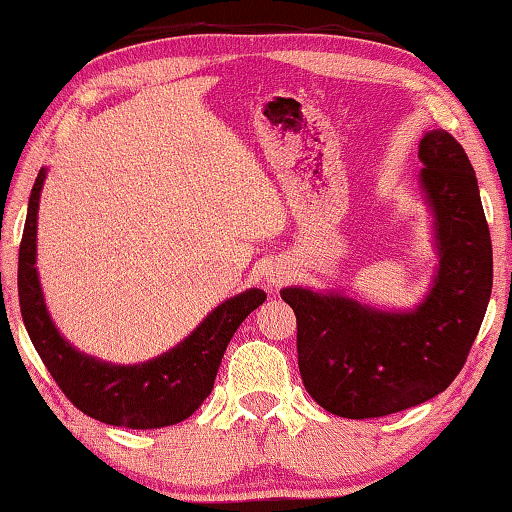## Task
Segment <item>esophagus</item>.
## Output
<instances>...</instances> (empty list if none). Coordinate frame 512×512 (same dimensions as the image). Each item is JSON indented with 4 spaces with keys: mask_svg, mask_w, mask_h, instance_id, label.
<instances>
[{
    "mask_svg": "<svg viewBox=\"0 0 512 512\" xmlns=\"http://www.w3.org/2000/svg\"><path fill=\"white\" fill-rule=\"evenodd\" d=\"M289 278H291V271L282 264H271L269 269H266V282H269L271 287H280L282 282H287Z\"/></svg>",
    "mask_w": 512,
    "mask_h": 512,
    "instance_id": "obj_1",
    "label": "esophagus"
}]
</instances>
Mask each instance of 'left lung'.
Wrapping results in <instances>:
<instances>
[{
    "mask_svg": "<svg viewBox=\"0 0 512 512\" xmlns=\"http://www.w3.org/2000/svg\"><path fill=\"white\" fill-rule=\"evenodd\" d=\"M417 180L437 264L410 310H383L344 289L285 287L298 323V369L312 399L346 419L385 417L433 399L458 376L492 294V241L472 164L444 129L419 141Z\"/></svg>",
    "mask_w": 512,
    "mask_h": 512,
    "instance_id": "obj_1",
    "label": "left lung"
}]
</instances>
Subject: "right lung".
<instances>
[{"label":"right lung","mask_w":512,"mask_h":512,"mask_svg":"<svg viewBox=\"0 0 512 512\" xmlns=\"http://www.w3.org/2000/svg\"><path fill=\"white\" fill-rule=\"evenodd\" d=\"M45 177L47 168H40L18 257L20 312L40 360L72 405L104 424L145 431L189 419L212 394L232 335L264 303L266 294L250 287L223 300L180 344L139 364H113L79 351L54 326L36 269L38 205Z\"/></svg>","instance_id":"right-lung-1"}]
</instances>
